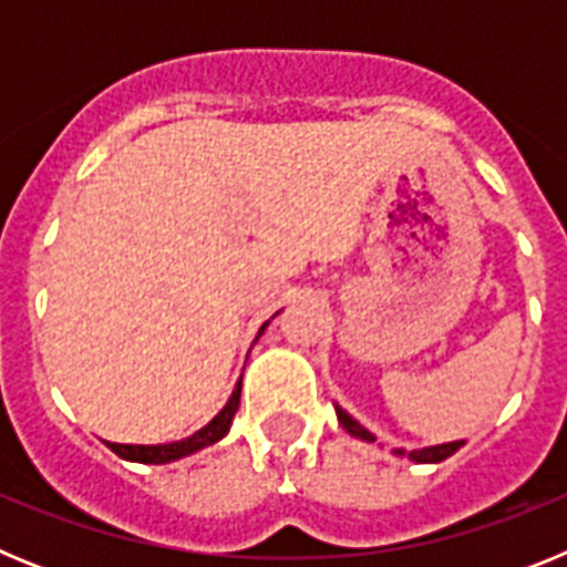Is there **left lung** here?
Wrapping results in <instances>:
<instances>
[{"label": "left lung", "instance_id": "left-lung-1", "mask_svg": "<svg viewBox=\"0 0 567 567\" xmlns=\"http://www.w3.org/2000/svg\"><path fill=\"white\" fill-rule=\"evenodd\" d=\"M334 412H338V420H340V425H343L346 432L352 434V437H360V440H365V443H374L372 432H365L363 425H360L358 420H354V417H349V414H346L343 409H340V405H334ZM460 445H463V440H457V443H443V445H432V449H417V452H409V457H412L414 463H440V460L452 457V454L457 452ZM398 454H403V452H400V449H398Z\"/></svg>", "mask_w": 567, "mask_h": 567}]
</instances>
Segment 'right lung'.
Segmentation results:
<instances>
[{"label":"right lung","mask_w":567,"mask_h":567,"mask_svg":"<svg viewBox=\"0 0 567 567\" xmlns=\"http://www.w3.org/2000/svg\"><path fill=\"white\" fill-rule=\"evenodd\" d=\"M267 329V323L260 327V332ZM258 332V334H260ZM238 403H240V383L235 385L233 398L229 403L224 405L221 412L215 414L207 425H204L202 432H195L193 437L187 440H178V443H164V445H118V443H107L110 452H115L118 457L124 460H133V463H173V460H182L193 452H202L204 445H213L229 432V425H233L235 412H238Z\"/></svg>","instance_id":"obj_1"}]
</instances>
